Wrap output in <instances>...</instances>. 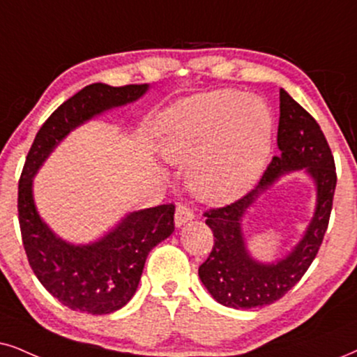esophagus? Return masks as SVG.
Returning <instances> with one entry per match:
<instances>
[{"label":"esophagus","mask_w":357,"mask_h":357,"mask_svg":"<svg viewBox=\"0 0 357 357\" xmlns=\"http://www.w3.org/2000/svg\"><path fill=\"white\" fill-rule=\"evenodd\" d=\"M194 218V212L191 207H189L188 204H178L176 206V212H174V222L176 225H184L186 222H189V220H192Z\"/></svg>","instance_id":"34e87169"}]
</instances>
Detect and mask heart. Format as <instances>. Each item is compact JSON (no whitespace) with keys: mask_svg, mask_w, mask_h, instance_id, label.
I'll return each mask as SVG.
<instances>
[{"mask_svg":"<svg viewBox=\"0 0 357 357\" xmlns=\"http://www.w3.org/2000/svg\"><path fill=\"white\" fill-rule=\"evenodd\" d=\"M270 142L272 115L260 98L215 90L171 112L163 151L171 163L192 166L189 183L197 197L224 204L257 183Z\"/></svg>","mask_w":357,"mask_h":357,"instance_id":"heart-1","label":"heart"}]
</instances>
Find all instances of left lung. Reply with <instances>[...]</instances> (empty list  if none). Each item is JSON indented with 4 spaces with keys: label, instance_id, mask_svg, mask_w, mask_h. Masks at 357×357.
<instances>
[{
    "label": "left lung",
    "instance_id": "left-lung-1",
    "mask_svg": "<svg viewBox=\"0 0 357 357\" xmlns=\"http://www.w3.org/2000/svg\"><path fill=\"white\" fill-rule=\"evenodd\" d=\"M273 156L257 186L241 199L204 212L214 234L209 257L199 267V278L220 305L236 310L265 306L282 298L310 268L326 234L336 189V166L318 121L283 89H280V121ZM306 167L319 188V204L304 241L287 259L264 266L245 250L240 218L258 194L285 170Z\"/></svg>",
    "mask_w": 357,
    "mask_h": 357
}]
</instances>
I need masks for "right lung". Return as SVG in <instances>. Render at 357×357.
<instances>
[{
  "label": "right lung",
  "mask_w": 357,
  "mask_h": 357,
  "mask_svg": "<svg viewBox=\"0 0 357 357\" xmlns=\"http://www.w3.org/2000/svg\"><path fill=\"white\" fill-rule=\"evenodd\" d=\"M146 90V84L84 87L44 121L22 166L17 214L28 261L54 298L80 313H114L128 303L137 291L150 250L174 231V204L132 212L102 241L70 245L54 236L40 220L33 201V176L70 130L103 110L137 100Z\"/></svg>",
  "instance_id": "1"
}]
</instances>
